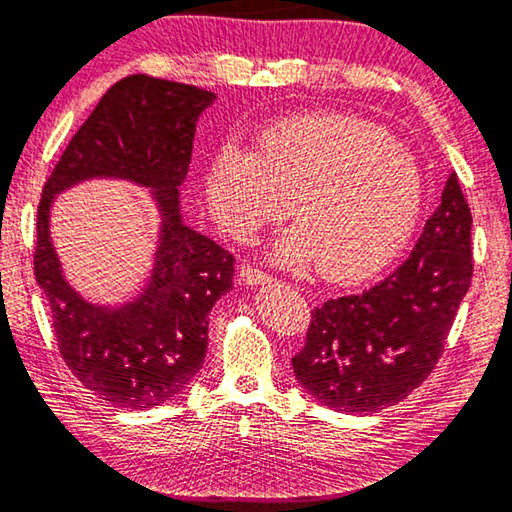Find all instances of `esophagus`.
I'll use <instances>...</instances> for the list:
<instances>
[{"instance_id": "obj_1", "label": "esophagus", "mask_w": 512, "mask_h": 512, "mask_svg": "<svg viewBox=\"0 0 512 512\" xmlns=\"http://www.w3.org/2000/svg\"><path fill=\"white\" fill-rule=\"evenodd\" d=\"M240 279L245 281L247 286H270V283H274V276H270L263 270H258V267H254V265H242Z\"/></svg>"}]
</instances>
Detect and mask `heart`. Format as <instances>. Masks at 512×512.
Masks as SVG:
<instances>
[{
	"mask_svg": "<svg viewBox=\"0 0 512 512\" xmlns=\"http://www.w3.org/2000/svg\"><path fill=\"white\" fill-rule=\"evenodd\" d=\"M297 224L274 242L283 265L317 256L335 281L383 270L413 233L424 204L417 158L379 124L311 113L272 124L254 149L226 142L206 172L215 222L238 240L288 213Z\"/></svg>",
	"mask_w": 512,
	"mask_h": 512,
	"instance_id": "heart-1",
	"label": "heart"
}]
</instances>
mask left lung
I'll return each mask as SVG.
<instances>
[{"label": "left lung", "instance_id": "left-lung-1", "mask_svg": "<svg viewBox=\"0 0 512 512\" xmlns=\"http://www.w3.org/2000/svg\"><path fill=\"white\" fill-rule=\"evenodd\" d=\"M472 213L456 172L417 245L388 279L315 308L292 358L301 388L322 406L372 415L406 399L438 363L472 283Z\"/></svg>", "mask_w": 512, "mask_h": 512}]
</instances>
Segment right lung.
<instances>
[{
    "mask_svg": "<svg viewBox=\"0 0 512 512\" xmlns=\"http://www.w3.org/2000/svg\"><path fill=\"white\" fill-rule=\"evenodd\" d=\"M215 92L131 74L99 99L47 179L38 204L33 272L54 317L65 365L117 408L147 410L177 397L204 365L208 313L233 288V258L183 224L186 181L199 115ZM90 178H124L153 190L162 231L153 274L127 305L83 300L60 270L48 233L53 199Z\"/></svg>",
    "mask_w": 512,
    "mask_h": 512,
    "instance_id": "right-lung-1",
    "label": "right lung"
}]
</instances>
